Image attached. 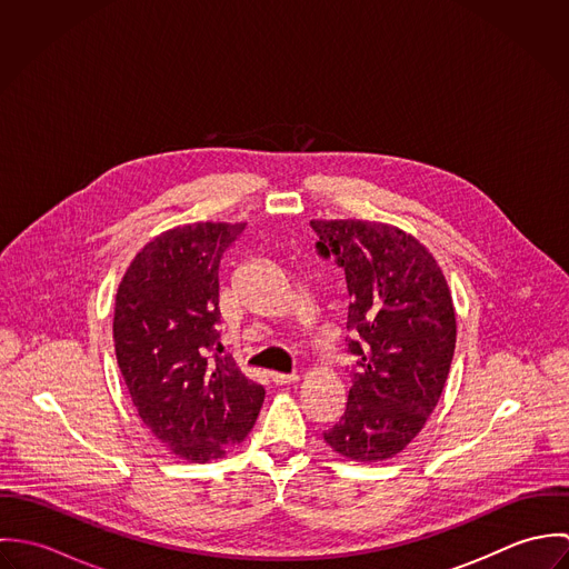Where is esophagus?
<instances>
[{"label": "esophagus", "mask_w": 569, "mask_h": 569, "mask_svg": "<svg viewBox=\"0 0 569 569\" xmlns=\"http://www.w3.org/2000/svg\"><path fill=\"white\" fill-rule=\"evenodd\" d=\"M271 381L276 386H289L293 381H298V375H280V372H271Z\"/></svg>", "instance_id": "esophagus-1"}]
</instances>
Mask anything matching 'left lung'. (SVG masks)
<instances>
[{
  "mask_svg": "<svg viewBox=\"0 0 569 569\" xmlns=\"http://www.w3.org/2000/svg\"><path fill=\"white\" fill-rule=\"evenodd\" d=\"M311 228L318 253L346 273V341L357 357L348 403L325 440L357 462L388 460L438 406L456 350L453 300L436 258L403 230L357 219Z\"/></svg>",
  "mask_w": 569,
  "mask_h": 569,
  "instance_id": "8db88e82",
  "label": "left lung"
}]
</instances>
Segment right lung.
<instances>
[{"label":"right lung","mask_w":569,"mask_h":569,"mask_svg":"<svg viewBox=\"0 0 569 569\" xmlns=\"http://www.w3.org/2000/svg\"><path fill=\"white\" fill-rule=\"evenodd\" d=\"M244 223L168 230L131 260L113 316L131 401L170 453L208 462L251 431L264 388L221 355L219 267Z\"/></svg>","instance_id":"right-lung-1"}]
</instances>
